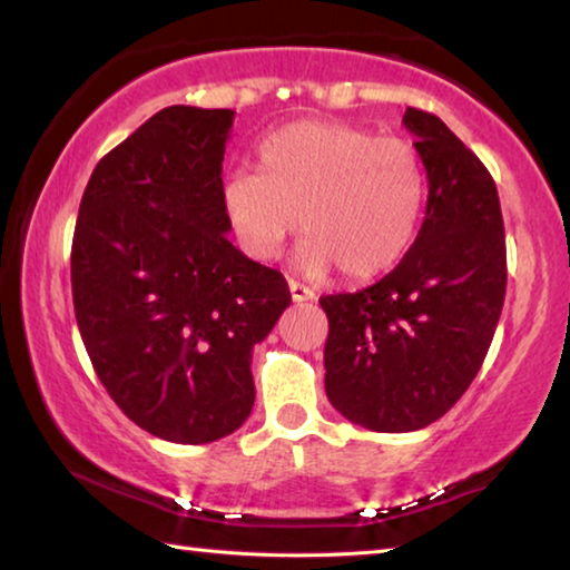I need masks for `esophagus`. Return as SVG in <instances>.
<instances>
[{
	"label": "esophagus",
	"instance_id": "obj_1",
	"mask_svg": "<svg viewBox=\"0 0 570 570\" xmlns=\"http://www.w3.org/2000/svg\"><path fill=\"white\" fill-rule=\"evenodd\" d=\"M287 287H291V295H293L295 303H308V301H313V297H315V293L311 291V287L301 285V283H297V279H291V283H287Z\"/></svg>",
	"mask_w": 570,
	"mask_h": 570
}]
</instances>
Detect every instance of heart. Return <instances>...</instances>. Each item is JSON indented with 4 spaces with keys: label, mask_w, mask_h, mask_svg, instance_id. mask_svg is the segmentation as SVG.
Here are the masks:
<instances>
[{
    "label": "heart",
    "mask_w": 570,
    "mask_h": 570,
    "mask_svg": "<svg viewBox=\"0 0 570 570\" xmlns=\"http://www.w3.org/2000/svg\"><path fill=\"white\" fill-rule=\"evenodd\" d=\"M425 204V170L402 137H374L344 121H295L262 139L257 173L226 175L222 206L242 249L257 262L295 252L305 275L338 269L372 279L397 265L415 239Z\"/></svg>",
    "instance_id": "1"
}]
</instances>
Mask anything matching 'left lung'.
I'll list each match as a JSON object with an SVG mask.
<instances>
[{
	"mask_svg": "<svg viewBox=\"0 0 570 570\" xmlns=\"http://www.w3.org/2000/svg\"><path fill=\"white\" fill-rule=\"evenodd\" d=\"M402 125L428 173L417 239L380 283L321 297L326 395L376 433L420 431L456 405L484 364L507 291L494 178L435 114L407 107Z\"/></svg>",
	"mask_w": 570,
	"mask_h": 570,
	"instance_id": "1",
	"label": "left lung"
}]
</instances>
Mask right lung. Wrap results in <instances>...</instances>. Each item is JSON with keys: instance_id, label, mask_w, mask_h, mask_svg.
<instances>
[{"instance_id": "right-lung-1", "label": "right lung", "mask_w": 570, "mask_h": 570, "mask_svg": "<svg viewBox=\"0 0 570 570\" xmlns=\"http://www.w3.org/2000/svg\"><path fill=\"white\" fill-rule=\"evenodd\" d=\"M232 109L168 107L104 155L78 208V331L121 413L170 443H212L255 405L252 348L291 291L226 239Z\"/></svg>"}]
</instances>
